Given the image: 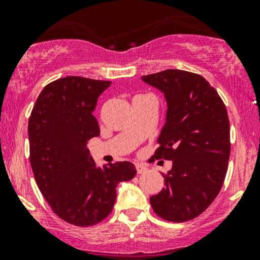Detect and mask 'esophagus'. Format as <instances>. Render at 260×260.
<instances>
[{"instance_id": "1", "label": "esophagus", "mask_w": 260, "mask_h": 260, "mask_svg": "<svg viewBox=\"0 0 260 260\" xmlns=\"http://www.w3.org/2000/svg\"><path fill=\"white\" fill-rule=\"evenodd\" d=\"M136 170H137V174H145V172L147 171V167L143 166V165L138 164V165H136Z\"/></svg>"}]
</instances>
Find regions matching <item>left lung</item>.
<instances>
[{"mask_svg":"<svg viewBox=\"0 0 260 260\" xmlns=\"http://www.w3.org/2000/svg\"><path fill=\"white\" fill-rule=\"evenodd\" d=\"M166 99V122L154 158L170 159L165 186L149 201L162 219L188 221L221 190L230 157L228 112L217 91L199 74L169 69L142 77Z\"/></svg>","mask_w":260,"mask_h":260,"instance_id":"left-lung-1","label":"left lung"}]
</instances>
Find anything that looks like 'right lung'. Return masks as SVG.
<instances>
[{"label":"right lung","mask_w":260,"mask_h":260,"mask_svg":"<svg viewBox=\"0 0 260 260\" xmlns=\"http://www.w3.org/2000/svg\"><path fill=\"white\" fill-rule=\"evenodd\" d=\"M111 81L67 77L43 89L28 119L30 162L52 211L69 224L90 226L111 214L117 186L136 176L128 161L98 167L88 141L99 136L93 112Z\"/></svg>","instance_id":"obj_1"}]
</instances>
